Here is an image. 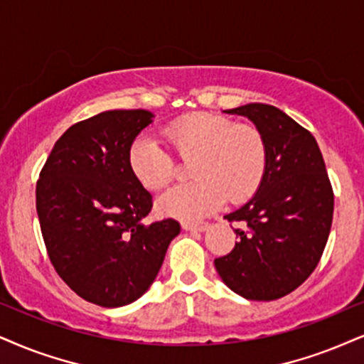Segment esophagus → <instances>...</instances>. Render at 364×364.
<instances>
[{"instance_id": "34e87169", "label": "esophagus", "mask_w": 364, "mask_h": 364, "mask_svg": "<svg viewBox=\"0 0 364 364\" xmlns=\"http://www.w3.org/2000/svg\"><path fill=\"white\" fill-rule=\"evenodd\" d=\"M209 226V223L205 221H197V223H192V221H182V228L186 231H194V232H200L204 231L205 228Z\"/></svg>"}]
</instances>
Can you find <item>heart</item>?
I'll list each match as a JSON object with an SVG mask.
<instances>
[{"mask_svg": "<svg viewBox=\"0 0 364 364\" xmlns=\"http://www.w3.org/2000/svg\"><path fill=\"white\" fill-rule=\"evenodd\" d=\"M170 150L191 160L194 181L178 183L160 197L161 213L183 221L209 216L223 205L243 203L258 191L267 170V143L250 123L213 113H192L164 129ZM155 138L141 136L129 148V168L148 191L168 186L175 159Z\"/></svg>", "mask_w": 364, "mask_h": 364, "instance_id": "1", "label": "heart"}]
</instances>
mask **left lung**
<instances>
[{"label": "left lung", "instance_id": "obj_1", "mask_svg": "<svg viewBox=\"0 0 364 364\" xmlns=\"http://www.w3.org/2000/svg\"><path fill=\"white\" fill-rule=\"evenodd\" d=\"M248 116L267 143V170L250 203L224 216L240 237L214 259L223 282L250 300H275L316 270L334 213V192L312 133L263 102L226 109Z\"/></svg>", "mask_w": 364, "mask_h": 364}]
</instances>
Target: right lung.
<instances>
[{
	"label": "right lung",
	"instance_id": "right-lung-1",
	"mask_svg": "<svg viewBox=\"0 0 364 364\" xmlns=\"http://www.w3.org/2000/svg\"><path fill=\"white\" fill-rule=\"evenodd\" d=\"M145 109H113L75 123L53 145L37 181V213L48 258L79 297L121 307L145 294L175 219L143 223L154 197L129 168V148L151 123Z\"/></svg>",
	"mask_w": 364,
	"mask_h": 364
}]
</instances>
